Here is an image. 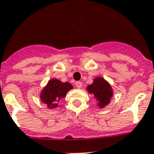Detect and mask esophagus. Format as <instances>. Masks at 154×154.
<instances>
[{"mask_svg":"<svg viewBox=\"0 0 154 154\" xmlns=\"http://www.w3.org/2000/svg\"><path fill=\"white\" fill-rule=\"evenodd\" d=\"M76 86H77V88H81L82 87V83H81V81H77L76 82Z\"/></svg>","mask_w":154,"mask_h":154,"instance_id":"obj_1","label":"esophagus"}]
</instances>
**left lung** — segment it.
Masks as SVG:
<instances>
[{"instance_id":"1","label":"left lung","mask_w":154,"mask_h":154,"mask_svg":"<svg viewBox=\"0 0 154 154\" xmlns=\"http://www.w3.org/2000/svg\"><path fill=\"white\" fill-rule=\"evenodd\" d=\"M87 90L90 94L94 95L97 101V106L100 108L107 106L113 96V90L110 84L100 77H96L93 83L88 85Z\"/></svg>"}]
</instances>
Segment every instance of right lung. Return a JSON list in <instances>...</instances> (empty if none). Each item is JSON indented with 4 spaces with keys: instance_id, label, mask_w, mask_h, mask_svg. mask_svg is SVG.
<instances>
[{
    "instance_id": "right-lung-1",
    "label": "right lung",
    "mask_w": 154,
    "mask_h": 154,
    "mask_svg": "<svg viewBox=\"0 0 154 154\" xmlns=\"http://www.w3.org/2000/svg\"><path fill=\"white\" fill-rule=\"evenodd\" d=\"M73 88L69 82H62L57 79L50 80L40 93V99L42 103L47 104L49 108H54L58 106L62 99L64 98L67 92Z\"/></svg>"
}]
</instances>
